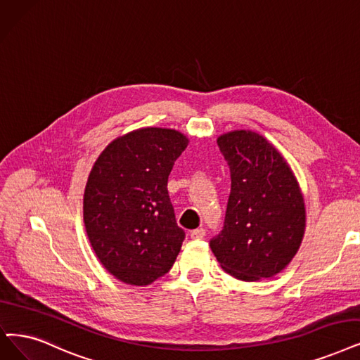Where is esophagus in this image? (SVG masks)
I'll use <instances>...</instances> for the list:
<instances>
[{"label": "esophagus", "instance_id": "34e87169", "mask_svg": "<svg viewBox=\"0 0 360 360\" xmlns=\"http://www.w3.org/2000/svg\"><path fill=\"white\" fill-rule=\"evenodd\" d=\"M205 236V229L204 227H199V229H195L191 232V238L195 239V240H199L202 239Z\"/></svg>", "mask_w": 360, "mask_h": 360}]
</instances>
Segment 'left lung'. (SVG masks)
I'll use <instances>...</instances> for the list:
<instances>
[{
    "mask_svg": "<svg viewBox=\"0 0 360 360\" xmlns=\"http://www.w3.org/2000/svg\"><path fill=\"white\" fill-rule=\"evenodd\" d=\"M217 145L230 169L224 224L210 247L236 279L271 278L290 264L304 235L298 183L281 153L260 134L232 131Z\"/></svg>",
    "mask_w": 360,
    "mask_h": 360,
    "instance_id": "8db88e82",
    "label": "left lung"
}]
</instances>
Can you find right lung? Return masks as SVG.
Segmentation results:
<instances>
[{"instance_id":"1","label":"right lung","mask_w":360,"mask_h":360,"mask_svg":"<svg viewBox=\"0 0 360 360\" xmlns=\"http://www.w3.org/2000/svg\"><path fill=\"white\" fill-rule=\"evenodd\" d=\"M188 139L141 128L112 141L84 193V223L98 260L130 285H149L174 264L184 240L168 196V176Z\"/></svg>"}]
</instances>
